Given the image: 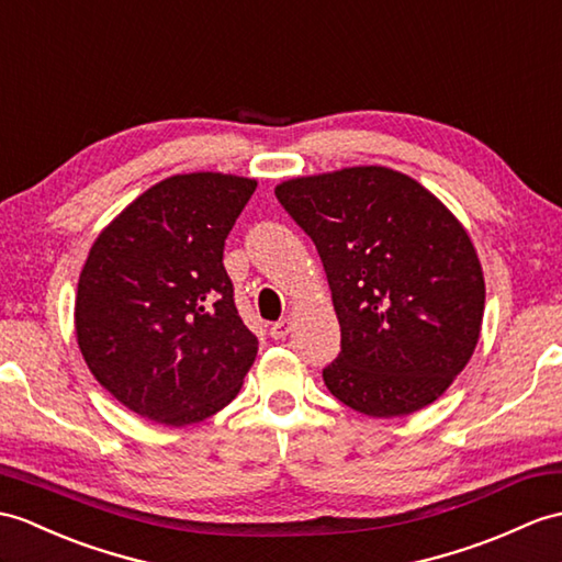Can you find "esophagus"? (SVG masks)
Returning a JSON list of instances; mask_svg holds the SVG:
<instances>
[{
    "mask_svg": "<svg viewBox=\"0 0 562 562\" xmlns=\"http://www.w3.org/2000/svg\"><path fill=\"white\" fill-rule=\"evenodd\" d=\"M290 330H292V318H282L270 325V337L272 340H284V337L290 335Z\"/></svg>",
    "mask_w": 562,
    "mask_h": 562,
    "instance_id": "esophagus-1",
    "label": "esophagus"
}]
</instances>
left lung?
<instances>
[{
	"label": "left lung",
	"instance_id": "1",
	"mask_svg": "<svg viewBox=\"0 0 562 562\" xmlns=\"http://www.w3.org/2000/svg\"><path fill=\"white\" fill-rule=\"evenodd\" d=\"M316 244L340 321L323 381L375 419L446 393L479 342L484 272L472 239L419 181L387 167L299 177L276 189Z\"/></svg>",
	"mask_w": 562,
	"mask_h": 562
}]
</instances>
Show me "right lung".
I'll list each match as a JSON object with an SVG mask.
<instances>
[{"mask_svg":"<svg viewBox=\"0 0 562 562\" xmlns=\"http://www.w3.org/2000/svg\"><path fill=\"white\" fill-rule=\"evenodd\" d=\"M254 179L169 177L112 220L78 278L76 337L124 407L165 426L203 422L237 397L258 351L222 254Z\"/></svg>","mask_w":562,"mask_h":562,"instance_id":"1","label":"right lung"}]
</instances>
